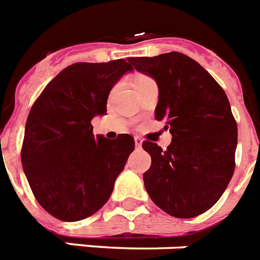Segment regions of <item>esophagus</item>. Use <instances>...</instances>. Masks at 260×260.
Returning <instances> with one entry per match:
<instances>
[{
  "mask_svg": "<svg viewBox=\"0 0 260 260\" xmlns=\"http://www.w3.org/2000/svg\"><path fill=\"white\" fill-rule=\"evenodd\" d=\"M141 144H143V140H141L140 137H135V145H136V148H141Z\"/></svg>",
  "mask_w": 260,
  "mask_h": 260,
  "instance_id": "34e87169",
  "label": "esophagus"
}]
</instances>
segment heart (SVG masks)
Returning <instances> with one entry per match:
<instances>
[{
	"mask_svg": "<svg viewBox=\"0 0 260 260\" xmlns=\"http://www.w3.org/2000/svg\"><path fill=\"white\" fill-rule=\"evenodd\" d=\"M149 82H153V80L145 75H136L134 77V85H135V88H136V90L140 89L141 86H144V85H147V84H149Z\"/></svg>",
	"mask_w": 260,
	"mask_h": 260,
	"instance_id": "obj_1",
	"label": "heart"
}]
</instances>
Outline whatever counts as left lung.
<instances>
[{"label": "left lung", "instance_id": "1", "mask_svg": "<svg viewBox=\"0 0 260 260\" xmlns=\"http://www.w3.org/2000/svg\"><path fill=\"white\" fill-rule=\"evenodd\" d=\"M128 61L156 81L155 119L172 135L166 151L143 143L152 160L143 176L145 189L171 216L203 214L220 199L235 170L238 126L229 99L202 65L179 52Z\"/></svg>", "mask_w": 260, "mask_h": 260}]
</instances>
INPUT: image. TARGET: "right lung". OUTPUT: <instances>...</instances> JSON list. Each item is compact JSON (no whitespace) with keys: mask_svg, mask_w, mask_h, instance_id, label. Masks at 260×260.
I'll return each mask as SVG.
<instances>
[{"mask_svg":"<svg viewBox=\"0 0 260 260\" xmlns=\"http://www.w3.org/2000/svg\"><path fill=\"white\" fill-rule=\"evenodd\" d=\"M132 71L123 58L77 62L61 71L31 107L21 161L36 199L54 218L82 220L108 202L135 140L94 136L90 123L107 115L109 92Z\"/></svg>","mask_w":260,"mask_h":260,"instance_id":"1","label":"right lung"}]
</instances>
